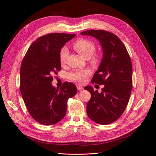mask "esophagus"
<instances>
[{
  "label": "esophagus",
  "instance_id": "esophagus-1",
  "mask_svg": "<svg viewBox=\"0 0 156 156\" xmlns=\"http://www.w3.org/2000/svg\"><path fill=\"white\" fill-rule=\"evenodd\" d=\"M77 88L78 90H82L83 89V88L80 85H77Z\"/></svg>",
  "mask_w": 156,
  "mask_h": 156
}]
</instances>
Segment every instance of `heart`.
<instances>
[{"label": "heart", "instance_id": "heart-1", "mask_svg": "<svg viewBox=\"0 0 156 156\" xmlns=\"http://www.w3.org/2000/svg\"><path fill=\"white\" fill-rule=\"evenodd\" d=\"M73 48L77 52L90 60L92 65L96 66L100 62V58L98 55H94L96 47L92 41L85 39H80L73 44ZM68 55V49L66 47H63L59 52V61L61 64H64ZM91 71L89 69H76L69 74V79L75 83L83 84L85 82L87 77L90 75Z\"/></svg>", "mask_w": 156, "mask_h": 156}]
</instances>
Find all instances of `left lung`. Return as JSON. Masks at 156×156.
Returning a JSON list of instances; mask_svg holds the SVG:
<instances>
[{
	"label": "left lung",
	"mask_w": 156,
	"mask_h": 156,
	"mask_svg": "<svg viewBox=\"0 0 156 156\" xmlns=\"http://www.w3.org/2000/svg\"><path fill=\"white\" fill-rule=\"evenodd\" d=\"M81 34L95 37L103 49V58L92 83L104 87L100 93L90 86L84 88L91 94L87 105V115L97 124H109L119 119L129 100L132 89L130 56L124 44L113 33L89 30Z\"/></svg>",
	"instance_id": "obj_1"
}]
</instances>
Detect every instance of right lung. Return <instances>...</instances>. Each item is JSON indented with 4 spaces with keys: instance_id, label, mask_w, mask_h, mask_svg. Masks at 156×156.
Wrapping results in <instances>:
<instances>
[{
    "instance_id": "add662e5",
    "label": "right lung",
    "mask_w": 156,
    "mask_h": 156,
    "mask_svg": "<svg viewBox=\"0 0 156 156\" xmlns=\"http://www.w3.org/2000/svg\"><path fill=\"white\" fill-rule=\"evenodd\" d=\"M75 34L51 33L33 42L23 58L20 70V91L31 116L51 126L65 116L67 101L77 93L76 86L66 82L60 88L52 85L53 74L60 70L59 52Z\"/></svg>"
}]
</instances>
